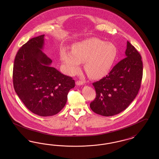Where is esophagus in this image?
Returning <instances> with one entry per match:
<instances>
[{"label": "esophagus", "instance_id": "esophagus-1", "mask_svg": "<svg viewBox=\"0 0 159 159\" xmlns=\"http://www.w3.org/2000/svg\"><path fill=\"white\" fill-rule=\"evenodd\" d=\"M76 84L77 85H83V81H80V80H78L76 82Z\"/></svg>", "mask_w": 159, "mask_h": 159}]
</instances>
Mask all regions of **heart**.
Wrapping results in <instances>:
<instances>
[{"label":"heart","mask_w":159,"mask_h":159,"mask_svg":"<svg viewBox=\"0 0 159 159\" xmlns=\"http://www.w3.org/2000/svg\"><path fill=\"white\" fill-rule=\"evenodd\" d=\"M117 55V49L113 44L92 38L76 44L72 52L62 49L61 60L70 75L78 73L80 62H84V69L88 76L99 79L109 72Z\"/></svg>","instance_id":"1"}]
</instances>
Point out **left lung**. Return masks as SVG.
Masks as SVG:
<instances>
[{
	"mask_svg": "<svg viewBox=\"0 0 159 159\" xmlns=\"http://www.w3.org/2000/svg\"><path fill=\"white\" fill-rule=\"evenodd\" d=\"M125 54L126 57L114 66L108 75L92 83L97 96L90 107L94 113L112 116L125 110L135 98L143 79V61L128 41Z\"/></svg>",
	"mask_w": 159,
	"mask_h": 159,
	"instance_id": "1",
	"label": "left lung"
}]
</instances>
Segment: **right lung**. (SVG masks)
Instances as JSON below:
<instances>
[{
  "label": "right lung",
  "mask_w": 159,
  "mask_h": 159,
  "mask_svg": "<svg viewBox=\"0 0 159 159\" xmlns=\"http://www.w3.org/2000/svg\"><path fill=\"white\" fill-rule=\"evenodd\" d=\"M44 36L31 39L17 52L13 84L16 94L30 111L46 117L64 108L75 82L51 66L52 61L42 51Z\"/></svg>",
  "instance_id": "obj_1"
}]
</instances>
